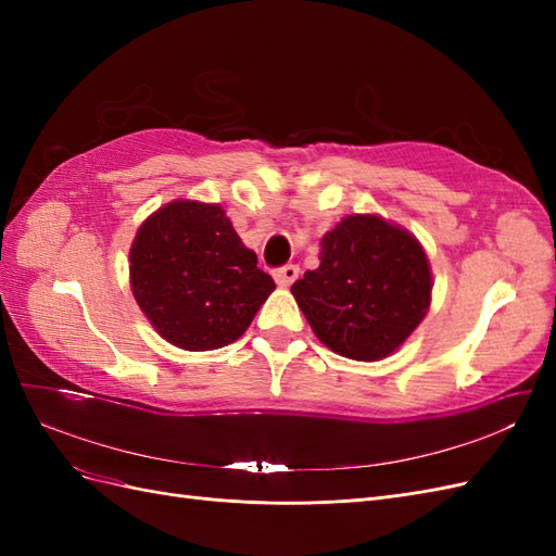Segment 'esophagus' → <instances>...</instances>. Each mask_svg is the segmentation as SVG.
Wrapping results in <instances>:
<instances>
[{
  "label": "esophagus",
  "mask_w": 556,
  "mask_h": 556,
  "mask_svg": "<svg viewBox=\"0 0 556 556\" xmlns=\"http://www.w3.org/2000/svg\"><path fill=\"white\" fill-rule=\"evenodd\" d=\"M274 278H276V282L280 285V288H290V285L299 278V266L296 264H285V266L276 268Z\"/></svg>",
  "instance_id": "34e87169"
}]
</instances>
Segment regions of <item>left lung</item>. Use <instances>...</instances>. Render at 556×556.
<instances>
[{
	"mask_svg": "<svg viewBox=\"0 0 556 556\" xmlns=\"http://www.w3.org/2000/svg\"><path fill=\"white\" fill-rule=\"evenodd\" d=\"M292 294L327 348L376 362L427 315L429 262L408 231L378 215H350L325 233L319 266L292 285Z\"/></svg>",
	"mask_w": 556,
	"mask_h": 556,
	"instance_id": "1",
	"label": "left lung"
}]
</instances>
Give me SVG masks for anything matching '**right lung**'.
Segmentation results:
<instances>
[{"mask_svg":"<svg viewBox=\"0 0 556 556\" xmlns=\"http://www.w3.org/2000/svg\"><path fill=\"white\" fill-rule=\"evenodd\" d=\"M131 292L162 339L215 350L241 339L274 278L233 231L225 211L174 201L141 225L129 252Z\"/></svg>","mask_w":556,"mask_h":556,"instance_id":"obj_1","label":"right lung"}]
</instances>
